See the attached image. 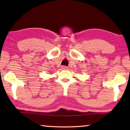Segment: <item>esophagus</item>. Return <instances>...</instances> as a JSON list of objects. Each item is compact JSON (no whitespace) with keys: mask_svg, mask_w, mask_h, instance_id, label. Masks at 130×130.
Instances as JSON below:
<instances>
[{"mask_svg":"<svg viewBox=\"0 0 130 130\" xmlns=\"http://www.w3.org/2000/svg\"><path fill=\"white\" fill-rule=\"evenodd\" d=\"M62 69H63V70H68L69 67L67 66H62Z\"/></svg>","mask_w":130,"mask_h":130,"instance_id":"obj_1","label":"esophagus"}]
</instances>
